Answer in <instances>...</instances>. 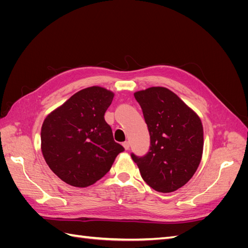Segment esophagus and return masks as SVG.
<instances>
[{"instance_id": "34e87169", "label": "esophagus", "mask_w": 248, "mask_h": 248, "mask_svg": "<svg viewBox=\"0 0 248 248\" xmlns=\"http://www.w3.org/2000/svg\"><path fill=\"white\" fill-rule=\"evenodd\" d=\"M123 147L125 148V150H129V147H130L129 141H124L123 142Z\"/></svg>"}]
</instances>
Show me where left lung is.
Instances as JSON below:
<instances>
[{
    "instance_id": "1",
    "label": "left lung",
    "mask_w": 248,
    "mask_h": 248,
    "mask_svg": "<svg viewBox=\"0 0 248 248\" xmlns=\"http://www.w3.org/2000/svg\"><path fill=\"white\" fill-rule=\"evenodd\" d=\"M150 134L144 156L131 153L144 181L156 191L172 192L189 181L201 162L204 132L199 116L167 88L134 93Z\"/></svg>"
}]
</instances>
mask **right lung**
Masks as SVG:
<instances>
[{
  "label": "right lung",
  "mask_w": 248,
  "mask_h": 248,
  "mask_svg": "<svg viewBox=\"0 0 248 248\" xmlns=\"http://www.w3.org/2000/svg\"><path fill=\"white\" fill-rule=\"evenodd\" d=\"M114 93L90 87L71 96L46 118L41 150L49 169L67 184L87 187L110 170L124 148L114 140L104 114Z\"/></svg>",
  "instance_id": "add662e5"
}]
</instances>
